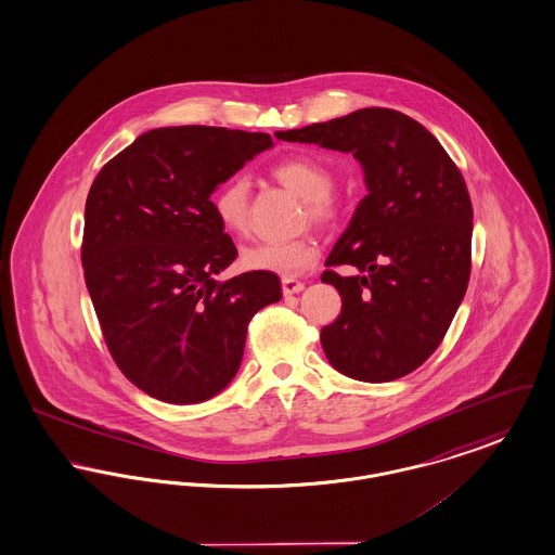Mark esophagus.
I'll return each instance as SVG.
<instances>
[{
  "instance_id": "esophagus-1",
  "label": "esophagus",
  "mask_w": 555,
  "mask_h": 555,
  "mask_svg": "<svg viewBox=\"0 0 555 555\" xmlns=\"http://www.w3.org/2000/svg\"><path fill=\"white\" fill-rule=\"evenodd\" d=\"M304 289V283L297 279H283V295L299 294Z\"/></svg>"
}]
</instances>
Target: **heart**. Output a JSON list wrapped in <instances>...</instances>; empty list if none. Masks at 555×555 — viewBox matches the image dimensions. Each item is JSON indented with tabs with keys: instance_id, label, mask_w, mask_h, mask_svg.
Masks as SVG:
<instances>
[{
	"instance_id": "1",
	"label": "heart",
	"mask_w": 555,
	"mask_h": 555,
	"mask_svg": "<svg viewBox=\"0 0 555 555\" xmlns=\"http://www.w3.org/2000/svg\"><path fill=\"white\" fill-rule=\"evenodd\" d=\"M272 178L304 198V222L331 227L341 216V198L333 191L331 167L312 155H292L272 165ZM211 209L218 224L230 234H245L249 229V182L236 173L222 182L211 195ZM321 256V245L306 234L283 243H256L245 247L241 263L247 270L272 272L279 276H297L310 270Z\"/></svg>"
}]
</instances>
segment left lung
<instances>
[{
    "mask_svg": "<svg viewBox=\"0 0 555 555\" xmlns=\"http://www.w3.org/2000/svg\"><path fill=\"white\" fill-rule=\"evenodd\" d=\"M279 140L352 153L369 195L333 247L321 281L341 295L323 326L328 362L359 382L409 375L444 339L472 270V198L434 133L393 108H360ZM339 264L360 270L341 278Z\"/></svg>",
    "mask_w": 555,
    "mask_h": 555,
    "instance_id": "1",
    "label": "left lung"
}]
</instances>
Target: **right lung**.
<instances>
[{
	"instance_id": "add662e5",
	"label": "right lung",
	"mask_w": 555,
	"mask_h": 555,
	"mask_svg": "<svg viewBox=\"0 0 555 555\" xmlns=\"http://www.w3.org/2000/svg\"><path fill=\"white\" fill-rule=\"evenodd\" d=\"M268 133L180 126L142 133L104 165L86 201L81 263L102 337L135 388L171 402L224 390L254 314L281 299L272 272L218 281L236 247L209 195Z\"/></svg>"
}]
</instances>
